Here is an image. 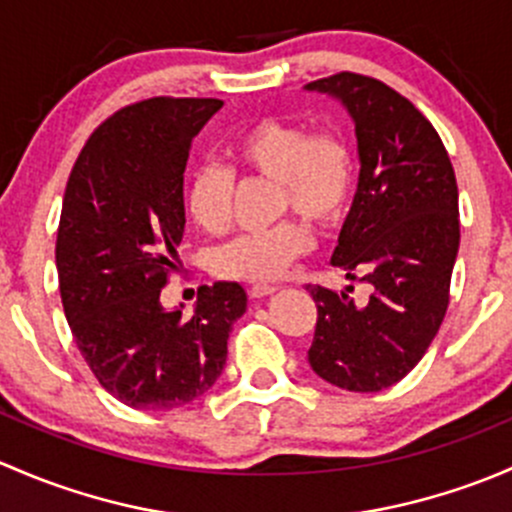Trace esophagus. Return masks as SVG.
I'll use <instances>...</instances> for the list:
<instances>
[{
	"label": "esophagus",
	"instance_id": "1",
	"mask_svg": "<svg viewBox=\"0 0 512 512\" xmlns=\"http://www.w3.org/2000/svg\"><path fill=\"white\" fill-rule=\"evenodd\" d=\"M278 288L276 286H266V283H256V286H251V298H266V295L276 293Z\"/></svg>",
	"mask_w": 512,
	"mask_h": 512
}]
</instances>
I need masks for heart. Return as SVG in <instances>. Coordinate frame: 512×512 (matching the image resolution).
Returning a JSON list of instances; mask_svg holds the SVG:
<instances>
[{
  "instance_id": "1",
  "label": "heart",
  "mask_w": 512,
  "mask_h": 512,
  "mask_svg": "<svg viewBox=\"0 0 512 512\" xmlns=\"http://www.w3.org/2000/svg\"><path fill=\"white\" fill-rule=\"evenodd\" d=\"M226 167L204 162L184 184V207L207 234H224L234 209V175H254L276 184V214L295 212L315 229L330 231L345 221L357 189V155L335 130L308 133L291 120L263 118L226 142ZM310 234L300 221L251 231L212 254L217 276L263 283L283 276L305 254Z\"/></svg>"
}]
</instances>
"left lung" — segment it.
I'll return each mask as SVG.
<instances>
[{"label": "left lung", "instance_id": "8db88e82", "mask_svg": "<svg viewBox=\"0 0 512 512\" xmlns=\"http://www.w3.org/2000/svg\"><path fill=\"white\" fill-rule=\"evenodd\" d=\"M355 120L360 182L330 263L370 283L365 305L308 283L318 305L308 362L347 392H379L414 370L449 308L458 226L456 175L434 125L377 78L342 71L308 83Z\"/></svg>", "mask_w": 512, "mask_h": 512}]
</instances>
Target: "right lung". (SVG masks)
Instances as JSON below:
<instances>
[{"mask_svg":"<svg viewBox=\"0 0 512 512\" xmlns=\"http://www.w3.org/2000/svg\"><path fill=\"white\" fill-rule=\"evenodd\" d=\"M217 98H147L100 123L63 194L56 268L63 313L100 387L145 412L202 397L226 365L246 291H197L192 318L165 310L184 231V167Z\"/></svg>","mask_w":512,"mask_h":512,"instance_id":"1","label":"right lung"}]
</instances>
